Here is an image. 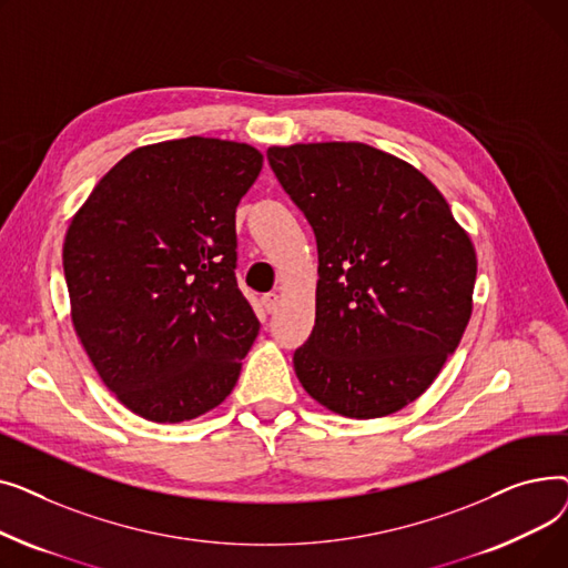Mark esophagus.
Returning <instances> with one entry per match:
<instances>
[{"label": "esophagus", "mask_w": 568, "mask_h": 568, "mask_svg": "<svg viewBox=\"0 0 568 568\" xmlns=\"http://www.w3.org/2000/svg\"><path fill=\"white\" fill-rule=\"evenodd\" d=\"M262 304L266 308V313H276L278 311V304H281V294L276 292H268L262 296Z\"/></svg>", "instance_id": "34e87169"}]
</instances>
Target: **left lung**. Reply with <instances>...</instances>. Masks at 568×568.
Masks as SVG:
<instances>
[{"label":"left lung","instance_id":"8db88e82","mask_svg":"<svg viewBox=\"0 0 568 568\" xmlns=\"http://www.w3.org/2000/svg\"><path fill=\"white\" fill-rule=\"evenodd\" d=\"M266 159L317 242L315 326L294 349L296 377L349 419L403 409L469 322V236L419 170L375 146H272Z\"/></svg>","mask_w":568,"mask_h":568}]
</instances>
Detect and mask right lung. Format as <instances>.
Instances as JSON below:
<instances>
[{
	"instance_id": "1",
	"label": "right lung",
	"mask_w": 568,
	"mask_h": 568,
	"mask_svg": "<svg viewBox=\"0 0 568 568\" xmlns=\"http://www.w3.org/2000/svg\"><path fill=\"white\" fill-rule=\"evenodd\" d=\"M257 149L216 138L140 146L94 186L64 242L80 343L142 419L179 424L221 405L260 322L236 285L239 200Z\"/></svg>"
}]
</instances>
